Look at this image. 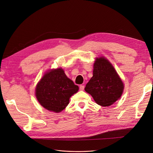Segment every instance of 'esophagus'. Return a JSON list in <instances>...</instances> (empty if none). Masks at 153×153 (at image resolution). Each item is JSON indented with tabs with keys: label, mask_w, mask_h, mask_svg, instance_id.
Returning <instances> with one entry per match:
<instances>
[{
	"label": "esophagus",
	"mask_w": 153,
	"mask_h": 153,
	"mask_svg": "<svg viewBox=\"0 0 153 153\" xmlns=\"http://www.w3.org/2000/svg\"><path fill=\"white\" fill-rule=\"evenodd\" d=\"M79 89H80V91H83V90L84 89V85H80V87H79Z\"/></svg>",
	"instance_id": "obj_1"
}]
</instances>
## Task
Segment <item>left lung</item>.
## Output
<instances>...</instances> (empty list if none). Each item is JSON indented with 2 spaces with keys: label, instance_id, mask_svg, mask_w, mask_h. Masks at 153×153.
<instances>
[{
  "label": "left lung",
  "instance_id": "left-lung-1",
  "mask_svg": "<svg viewBox=\"0 0 153 153\" xmlns=\"http://www.w3.org/2000/svg\"><path fill=\"white\" fill-rule=\"evenodd\" d=\"M124 87L112 64L105 57H97L93 66V76L85 87L95 102L102 106L112 105L121 98Z\"/></svg>",
  "mask_w": 153,
  "mask_h": 153
}]
</instances>
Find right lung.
I'll return each instance as SVG.
<instances>
[{
  "mask_svg": "<svg viewBox=\"0 0 153 153\" xmlns=\"http://www.w3.org/2000/svg\"><path fill=\"white\" fill-rule=\"evenodd\" d=\"M78 89L60 68L46 72L36 85L35 94L45 108L59 113L66 107L70 97L76 93Z\"/></svg>",
  "mask_w": 153,
  "mask_h": 153,
  "instance_id": "1",
  "label": "right lung"
}]
</instances>
